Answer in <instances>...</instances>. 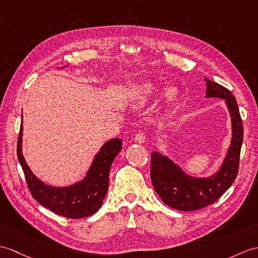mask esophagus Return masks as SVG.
<instances>
[{
	"label": "esophagus",
	"instance_id": "obj_1",
	"mask_svg": "<svg viewBox=\"0 0 258 258\" xmlns=\"http://www.w3.org/2000/svg\"><path fill=\"white\" fill-rule=\"evenodd\" d=\"M135 142L140 143V144H143L145 143V135H144L143 133H139L135 135Z\"/></svg>",
	"mask_w": 258,
	"mask_h": 258
}]
</instances>
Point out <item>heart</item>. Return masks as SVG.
<instances>
[{"label":"heart","instance_id":"1","mask_svg":"<svg viewBox=\"0 0 258 258\" xmlns=\"http://www.w3.org/2000/svg\"><path fill=\"white\" fill-rule=\"evenodd\" d=\"M158 93V86L152 81H143L134 83L130 89L131 101L135 106H143L152 101ZM177 91L175 88H168L165 91V98L171 100L176 97Z\"/></svg>","mask_w":258,"mask_h":258}]
</instances>
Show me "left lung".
I'll return each instance as SVG.
<instances>
[{
    "label": "left lung",
    "mask_w": 258,
    "mask_h": 258,
    "mask_svg": "<svg viewBox=\"0 0 258 258\" xmlns=\"http://www.w3.org/2000/svg\"><path fill=\"white\" fill-rule=\"evenodd\" d=\"M206 98L224 100L231 117L232 139L220 169L209 177L185 173L166 155L154 151L151 155V179L160 199L179 211H196L217 201L235 180L243 143V124L234 95L219 83L205 78Z\"/></svg>",
    "instance_id": "8db88e82"
}]
</instances>
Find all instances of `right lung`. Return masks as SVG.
<instances>
[{"mask_svg": "<svg viewBox=\"0 0 258 258\" xmlns=\"http://www.w3.org/2000/svg\"><path fill=\"white\" fill-rule=\"evenodd\" d=\"M64 67H61L63 69ZM23 119V113H22ZM121 139L107 141L95 154L82 180L67 187H53L41 181L29 168L22 151L23 123L17 141V157L26 178L28 189L39 205L58 215L81 219L94 214L101 208L109 189V173L113 160L121 152Z\"/></svg>", "mask_w": 258, "mask_h": 258, "instance_id": "1", "label": "right lung"}]
</instances>
